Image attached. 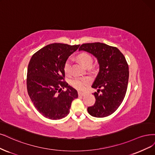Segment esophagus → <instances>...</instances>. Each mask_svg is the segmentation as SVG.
Here are the masks:
<instances>
[{"label": "esophagus", "instance_id": "esophagus-1", "mask_svg": "<svg viewBox=\"0 0 155 155\" xmlns=\"http://www.w3.org/2000/svg\"><path fill=\"white\" fill-rule=\"evenodd\" d=\"M85 94H86V93H84V92H78V95H79V96H81V97H83V96H84Z\"/></svg>", "mask_w": 155, "mask_h": 155}]
</instances>
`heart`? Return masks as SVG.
Here are the masks:
<instances>
[{
    "instance_id": "b5f03b06",
    "label": "heart",
    "mask_w": 155,
    "mask_h": 155,
    "mask_svg": "<svg viewBox=\"0 0 155 155\" xmlns=\"http://www.w3.org/2000/svg\"><path fill=\"white\" fill-rule=\"evenodd\" d=\"M77 59L81 62L84 66L88 68L92 65L94 59L93 57L88 53L82 52L78 55ZM63 71L67 76L71 74V62L70 60H67L63 65ZM89 81L87 78H75L71 80V84L72 86L78 90H83L88 84Z\"/></svg>"
}]
</instances>
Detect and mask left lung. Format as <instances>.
I'll return each instance as SVG.
<instances>
[{
    "label": "left lung",
    "instance_id": "obj_1",
    "mask_svg": "<svg viewBox=\"0 0 155 155\" xmlns=\"http://www.w3.org/2000/svg\"><path fill=\"white\" fill-rule=\"evenodd\" d=\"M79 51L95 56L99 64V72L92 87L95 103L87 108L90 115L105 117L115 112L122 103L127 91L129 67L123 54L115 47L95 42L82 44ZM101 93H100V92Z\"/></svg>",
    "mask_w": 155,
    "mask_h": 155
}]
</instances>
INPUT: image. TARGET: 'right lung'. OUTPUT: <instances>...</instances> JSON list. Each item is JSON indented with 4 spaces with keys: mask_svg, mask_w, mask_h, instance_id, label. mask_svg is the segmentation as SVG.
<instances>
[{
    "mask_svg": "<svg viewBox=\"0 0 155 155\" xmlns=\"http://www.w3.org/2000/svg\"><path fill=\"white\" fill-rule=\"evenodd\" d=\"M80 45L54 43L35 52L29 63L27 88L38 112L49 119L64 118L70 112L71 103L78 98L76 90L65 81L64 63ZM65 87L66 91H63Z\"/></svg>",
    "mask_w": 155,
    "mask_h": 155,
    "instance_id": "1",
    "label": "right lung"
}]
</instances>
